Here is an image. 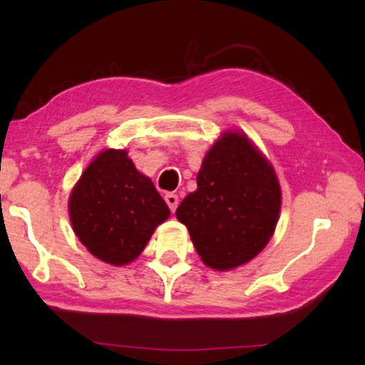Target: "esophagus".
I'll list each match as a JSON object with an SVG mask.
<instances>
[{"instance_id":"esophagus-1","label":"esophagus","mask_w":365,"mask_h":365,"mask_svg":"<svg viewBox=\"0 0 365 365\" xmlns=\"http://www.w3.org/2000/svg\"><path fill=\"white\" fill-rule=\"evenodd\" d=\"M164 200H165V202H168V206H169L170 211L175 212V209L178 206V196L174 195V193H168V195L164 196Z\"/></svg>"}]
</instances>
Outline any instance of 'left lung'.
<instances>
[{"mask_svg": "<svg viewBox=\"0 0 365 365\" xmlns=\"http://www.w3.org/2000/svg\"><path fill=\"white\" fill-rule=\"evenodd\" d=\"M197 190L177 207L201 261L230 270L261 252L279 222L282 191L270 163L242 132H225L207 151Z\"/></svg>", "mask_w": 365, "mask_h": 365, "instance_id": "left-lung-1", "label": "left lung"}]
</instances>
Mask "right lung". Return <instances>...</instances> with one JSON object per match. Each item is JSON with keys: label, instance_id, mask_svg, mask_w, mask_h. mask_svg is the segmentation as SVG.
<instances>
[{"label": "right lung", "instance_id": "1", "mask_svg": "<svg viewBox=\"0 0 365 365\" xmlns=\"http://www.w3.org/2000/svg\"><path fill=\"white\" fill-rule=\"evenodd\" d=\"M69 214L73 232L91 255L125 265L141 255L170 211L125 150H104L73 187Z\"/></svg>", "mask_w": 365, "mask_h": 365}]
</instances>
